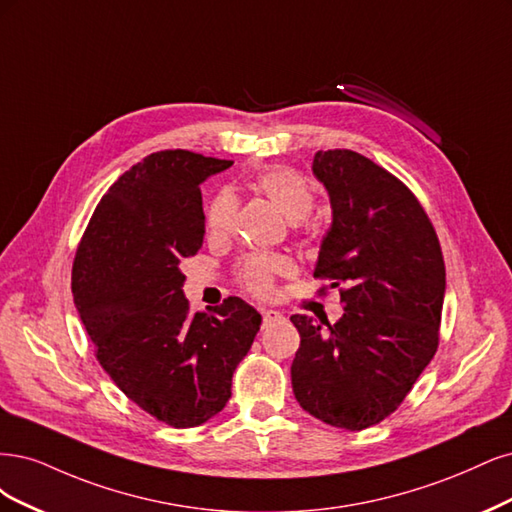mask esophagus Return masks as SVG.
<instances>
[{"label": "esophagus", "instance_id": "1", "mask_svg": "<svg viewBox=\"0 0 512 512\" xmlns=\"http://www.w3.org/2000/svg\"><path fill=\"white\" fill-rule=\"evenodd\" d=\"M261 317H263V327H270L272 323H278L285 319L283 312H278V310H263Z\"/></svg>", "mask_w": 512, "mask_h": 512}]
</instances>
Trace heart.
I'll list each match as a JSON object with an SVG mask.
<instances>
[{
	"label": "heart",
	"mask_w": 512,
	"mask_h": 512,
	"mask_svg": "<svg viewBox=\"0 0 512 512\" xmlns=\"http://www.w3.org/2000/svg\"><path fill=\"white\" fill-rule=\"evenodd\" d=\"M253 185L291 221L306 219L312 206H315V189H312L310 180L293 168L272 166L259 172L253 180ZM236 212V195L229 189L219 191L206 208L208 232L217 236L227 234L229 227L234 225ZM291 268V261L283 255H249L240 261L238 280L246 291L259 295V298H268V295L274 293L276 276L291 272Z\"/></svg>",
	"instance_id": "heart-1"
}]
</instances>
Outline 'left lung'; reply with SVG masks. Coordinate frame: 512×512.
<instances>
[{"mask_svg": "<svg viewBox=\"0 0 512 512\" xmlns=\"http://www.w3.org/2000/svg\"><path fill=\"white\" fill-rule=\"evenodd\" d=\"M312 172L334 210L315 278L338 287L344 315L325 327L291 317V383L312 417L359 432L398 410L436 355L447 272L430 217L398 176L349 148L319 151Z\"/></svg>", "mask_w": 512, "mask_h": 512, "instance_id": "left-lung-1", "label": "left lung"}]
</instances>
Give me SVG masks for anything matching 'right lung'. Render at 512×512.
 I'll return each mask as SVG.
<instances>
[{
	"label": "right lung",
	"instance_id": "1",
	"mask_svg": "<svg viewBox=\"0 0 512 512\" xmlns=\"http://www.w3.org/2000/svg\"><path fill=\"white\" fill-rule=\"evenodd\" d=\"M229 166L183 148L144 157L104 193L72 266L74 304L100 366L178 430L225 408L261 325L240 298L191 312L183 293L180 261L204 242L200 183Z\"/></svg>",
	"mask_w": 512,
	"mask_h": 512
}]
</instances>
